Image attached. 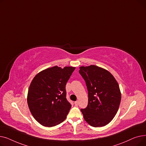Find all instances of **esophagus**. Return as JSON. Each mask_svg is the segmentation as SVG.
<instances>
[{
  "label": "esophagus",
  "mask_w": 146,
  "mask_h": 146,
  "mask_svg": "<svg viewBox=\"0 0 146 146\" xmlns=\"http://www.w3.org/2000/svg\"><path fill=\"white\" fill-rule=\"evenodd\" d=\"M74 104H75L76 105H78L79 104V101H75V102H74Z\"/></svg>",
  "instance_id": "34e87169"
}]
</instances>
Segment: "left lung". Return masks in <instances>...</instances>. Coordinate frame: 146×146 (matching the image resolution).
<instances>
[{"instance_id":"1","label":"left lung","mask_w":146,"mask_h":146,"mask_svg":"<svg viewBox=\"0 0 146 146\" xmlns=\"http://www.w3.org/2000/svg\"><path fill=\"white\" fill-rule=\"evenodd\" d=\"M86 82L88 104L81 109L85 120L92 127H103L112 121L118 110L121 94L118 82L104 68L90 65L80 67Z\"/></svg>"}]
</instances>
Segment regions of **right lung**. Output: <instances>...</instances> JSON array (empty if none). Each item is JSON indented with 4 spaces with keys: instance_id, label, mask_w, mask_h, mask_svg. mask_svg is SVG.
Wrapping results in <instances>:
<instances>
[{
    "instance_id": "add662e5",
    "label": "right lung",
    "mask_w": 146,
    "mask_h": 146,
    "mask_svg": "<svg viewBox=\"0 0 146 146\" xmlns=\"http://www.w3.org/2000/svg\"><path fill=\"white\" fill-rule=\"evenodd\" d=\"M75 67L58 66L38 73L28 89L27 102L34 118L45 127H54L67 117L72 105L66 99V85Z\"/></svg>"
}]
</instances>
